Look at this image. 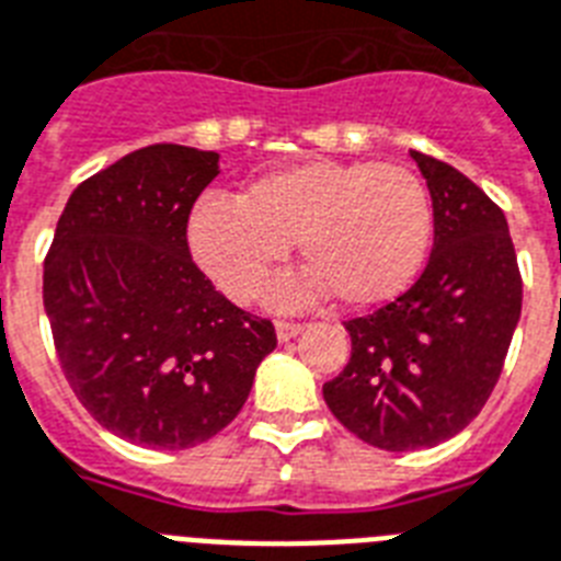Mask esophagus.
Segmentation results:
<instances>
[{
    "instance_id": "34e87169",
    "label": "esophagus",
    "mask_w": 561,
    "mask_h": 561,
    "mask_svg": "<svg viewBox=\"0 0 561 561\" xmlns=\"http://www.w3.org/2000/svg\"><path fill=\"white\" fill-rule=\"evenodd\" d=\"M302 331H305V322H288V320L276 322V336H279V343H288V340H294V336L302 334Z\"/></svg>"
}]
</instances>
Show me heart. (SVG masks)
I'll return each mask as SVG.
<instances>
[{
  "instance_id": "obj_1",
  "label": "heart",
  "mask_w": 561,
  "mask_h": 561,
  "mask_svg": "<svg viewBox=\"0 0 561 561\" xmlns=\"http://www.w3.org/2000/svg\"><path fill=\"white\" fill-rule=\"evenodd\" d=\"M186 241L218 290L256 302L299 241L311 271L279 290L305 305L328 290L348 308H371L407 290L432 241L430 190L409 167L305 161L244 186L239 202L209 195L195 204Z\"/></svg>"
}]
</instances>
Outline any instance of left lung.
<instances>
[{
    "label": "left lung",
    "instance_id": "obj_1",
    "mask_svg": "<svg viewBox=\"0 0 561 561\" xmlns=\"http://www.w3.org/2000/svg\"><path fill=\"white\" fill-rule=\"evenodd\" d=\"M412 158L432 195L430 262L394 302L345 322L352 359L322 386L336 421L386 453L435 446L470 426L522 317V273L502 207L449 163Z\"/></svg>",
    "mask_w": 561,
    "mask_h": 561
}]
</instances>
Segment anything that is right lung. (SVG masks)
<instances>
[{
  "mask_svg": "<svg viewBox=\"0 0 561 561\" xmlns=\"http://www.w3.org/2000/svg\"><path fill=\"white\" fill-rule=\"evenodd\" d=\"M218 154L152 144L77 186L57 221L43 302L68 386L100 426L190 449L241 412L271 320L236 308L190 256L186 221Z\"/></svg>",
  "mask_w": 561,
  "mask_h": 561,
  "instance_id": "right-lung-1",
  "label": "right lung"
}]
</instances>
